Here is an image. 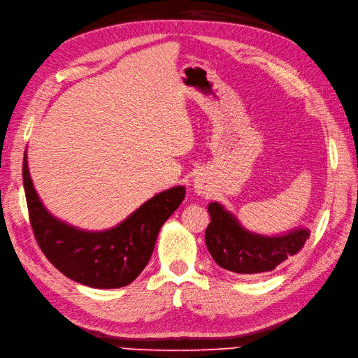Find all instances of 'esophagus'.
<instances>
[{"instance_id": "obj_1", "label": "esophagus", "mask_w": 358, "mask_h": 358, "mask_svg": "<svg viewBox=\"0 0 358 358\" xmlns=\"http://www.w3.org/2000/svg\"><path fill=\"white\" fill-rule=\"evenodd\" d=\"M193 187L197 194H205L206 189H208V182H206L205 176H202V174H197L193 179Z\"/></svg>"}]
</instances>
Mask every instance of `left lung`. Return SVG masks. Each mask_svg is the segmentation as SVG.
<instances>
[{
    "mask_svg": "<svg viewBox=\"0 0 358 358\" xmlns=\"http://www.w3.org/2000/svg\"><path fill=\"white\" fill-rule=\"evenodd\" d=\"M208 213L211 222L205 231L206 248L219 266L237 274L273 271L282 262L296 256L309 237L308 228L282 236L251 233L219 202H211Z\"/></svg>",
    "mask_w": 358,
    "mask_h": 358,
    "instance_id": "8db88e82",
    "label": "left lung"
}]
</instances>
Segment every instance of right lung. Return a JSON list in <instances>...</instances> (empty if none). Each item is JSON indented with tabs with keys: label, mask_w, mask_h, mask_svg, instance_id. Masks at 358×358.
Returning a JSON list of instances; mask_svg holds the SVG:
<instances>
[{
	"label": "right lung",
	"mask_w": 358,
	"mask_h": 358,
	"mask_svg": "<svg viewBox=\"0 0 358 358\" xmlns=\"http://www.w3.org/2000/svg\"><path fill=\"white\" fill-rule=\"evenodd\" d=\"M22 182L30 225L44 256L69 279L85 287H127L142 273L153 254L159 229L185 197L184 187L156 194L121 224L106 231H84L45 210L30 179L24 155Z\"/></svg>",
	"instance_id": "add662e5"
}]
</instances>
